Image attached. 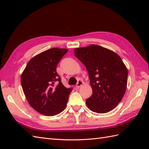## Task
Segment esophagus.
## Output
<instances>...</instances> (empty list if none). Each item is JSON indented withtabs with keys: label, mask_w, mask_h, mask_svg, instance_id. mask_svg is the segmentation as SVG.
<instances>
[{
	"label": "esophagus",
	"mask_w": 149,
	"mask_h": 149,
	"mask_svg": "<svg viewBox=\"0 0 149 149\" xmlns=\"http://www.w3.org/2000/svg\"><path fill=\"white\" fill-rule=\"evenodd\" d=\"M83 81H82V80H79L78 81V82H77V85H76V87H77V88H79L83 84Z\"/></svg>",
	"instance_id": "esophagus-1"
}]
</instances>
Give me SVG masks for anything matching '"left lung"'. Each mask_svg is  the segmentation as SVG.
I'll return each mask as SVG.
<instances>
[{
	"label": "left lung",
	"instance_id": "obj_1",
	"mask_svg": "<svg viewBox=\"0 0 149 149\" xmlns=\"http://www.w3.org/2000/svg\"><path fill=\"white\" fill-rule=\"evenodd\" d=\"M75 56L86 66L93 93L86 100L91 111L105 113L118 105L124 95L128 71L121 58L96 45L76 48Z\"/></svg>",
	"mask_w": 149,
	"mask_h": 149
}]
</instances>
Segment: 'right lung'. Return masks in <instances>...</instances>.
<instances>
[{
    "instance_id": "obj_1",
    "label": "right lung",
    "mask_w": 149,
    "mask_h": 149,
    "mask_svg": "<svg viewBox=\"0 0 149 149\" xmlns=\"http://www.w3.org/2000/svg\"><path fill=\"white\" fill-rule=\"evenodd\" d=\"M68 52L52 48L35 56L28 62L21 75V84L30 106L42 115L54 116L62 112L72 88L63 86L56 66Z\"/></svg>"
}]
</instances>
